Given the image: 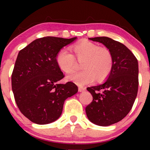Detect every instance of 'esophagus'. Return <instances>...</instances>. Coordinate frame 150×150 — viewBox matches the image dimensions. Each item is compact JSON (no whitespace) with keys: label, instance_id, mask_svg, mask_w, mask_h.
Masks as SVG:
<instances>
[{"label":"esophagus","instance_id":"esophagus-1","mask_svg":"<svg viewBox=\"0 0 150 150\" xmlns=\"http://www.w3.org/2000/svg\"><path fill=\"white\" fill-rule=\"evenodd\" d=\"M86 89L85 87H79V92H83V91H85Z\"/></svg>","mask_w":150,"mask_h":150}]
</instances>
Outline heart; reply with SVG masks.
I'll return each mask as SVG.
<instances>
[{
	"instance_id": "obj_1",
	"label": "heart",
	"mask_w": 150,
	"mask_h": 150,
	"mask_svg": "<svg viewBox=\"0 0 150 150\" xmlns=\"http://www.w3.org/2000/svg\"><path fill=\"white\" fill-rule=\"evenodd\" d=\"M74 54L67 49H61L57 55L58 66L66 74L75 71L76 60L82 62L79 72L69 76L68 79L79 86L93 83L95 79L98 82L106 80L113 66V57L109 49L100 47L97 44L83 40L71 47Z\"/></svg>"
}]
</instances>
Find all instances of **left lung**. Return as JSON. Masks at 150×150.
Segmentation results:
<instances>
[{"mask_svg": "<svg viewBox=\"0 0 150 150\" xmlns=\"http://www.w3.org/2000/svg\"><path fill=\"white\" fill-rule=\"evenodd\" d=\"M89 40L103 44L113 57V66L102 85L87 88L93 96L85 111L90 122L108 126L123 120L132 108L138 92V61L122 43L107 37Z\"/></svg>", "mask_w": 150, "mask_h": 150, "instance_id": "1", "label": "left lung"}]
</instances>
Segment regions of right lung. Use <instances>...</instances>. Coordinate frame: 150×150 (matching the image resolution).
<instances>
[{
  "label": "right lung",
  "instance_id": "right-lung-1",
  "mask_svg": "<svg viewBox=\"0 0 150 150\" xmlns=\"http://www.w3.org/2000/svg\"><path fill=\"white\" fill-rule=\"evenodd\" d=\"M76 38L44 37L18 53L11 75L12 91L20 112L32 122L43 125L56 121L65 100L78 92L72 82L58 83L65 76L56 59L61 49Z\"/></svg>",
  "mask_w": 150,
  "mask_h": 150
}]
</instances>
